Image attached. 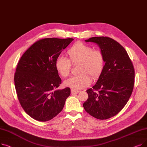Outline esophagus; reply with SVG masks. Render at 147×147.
<instances>
[{
  "mask_svg": "<svg viewBox=\"0 0 147 147\" xmlns=\"http://www.w3.org/2000/svg\"><path fill=\"white\" fill-rule=\"evenodd\" d=\"M79 92V90H73V89H71V93L72 94H78Z\"/></svg>",
  "mask_w": 147,
  "mask_h": 147,
  "instance_id": "1",
  "label": "esophagus"
}]
</instances>
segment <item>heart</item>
<instances>
[{
  "label": "heart",
  "instance_id": "1",
  "mask_svg": "<svg viewBox=\"0 0 147 147\" xmlns=\"http://www.w3.org/2000/svg\"><path fill=\"white\" fill-rule=\"evenodd\" d=\"M67 58L58 57L55 66L59 74L64 78L70 74L71 64L78 65L80 74L64 81V85L74 90L89 86L93 79L98 78L104 66V57L99 50H94L91 46L82 42L75 43L67 52Z\"/></svg>",
  "mask_w": 147,
  "mask_h": 147
}]
</instances>
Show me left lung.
<instances>
[{"mask_svg": "<svg viewBox=\"0 0 147 147\" xmlns=\"http://www.w3.org/2000/svg\"><path fill=\"white\" fill-rule=\"evenodd\" d=\"M85 42L99 46L105 64L96 84L86 90L88 99L83 105L94 117L108 119L123 109L132 95L134 67L125 48L113 38L93 37Z\"/></svg>", "mask_w": 147, "mask_h": 147, "instance_id": "obj_1", "label": "left lung"}]
</instances>
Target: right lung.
I'll use <instances>...</instances> for the list:
<instances>
[{
    "label": "right lung",
    "mask_w": 147,
    "mask_h": 147,
    "mask_svg": "<svg viewBox=\"0 0 147 147\" xmlns=\"http://www.w3.org/2000/svg\"><path fill=\"white\" fill-rule=\"evenodd\" d=\"M74 39L46 38L36 42L20 58L14 76L19 102L34 120L46 121L63 109L70 88L55 90L61 79L55 66L61 52Z\"/></svg>",
    "instance_id": "right-lung-1"
}]
</instances>
